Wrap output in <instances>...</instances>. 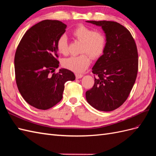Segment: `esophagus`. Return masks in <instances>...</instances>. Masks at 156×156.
I'll return each instance as SVG.
<instances>
[{
	"mask_svg": "<svg viewBox=\"0 0 156 156\" xmlns=\"http://www.w3.org/2000/svg\"><path fill=\"white\" fill-rule=\"evenodd\" d=\"M75 76H76V78L77 79H79V78H81L83 77V74H78V73H76L75 74Z\"/></svg>",
	"mask_w": 156,
	"mask_h": 156,
	"instance_id": "esophagus-1",
	"label": "esophagus"
}]
</instances>
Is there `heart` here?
Masks as SVG:
<instances>
[{
	"label": "heart",
	"instance_id": "heart-1",
	"mask_svg": "<svg viewBox=\"0 0 156 156\" xmlns=\"http://www.w3.org/2000/svg\"><path fill=\"white\" fill-rule=\"evenodd\" d=\"M73 34L80 41L82 42L80 53L78 56H72L64 58L62 66L66 69L75 73H81L89 66L91 59L100 57L105 51L107 45L105 35L100 31H94V30L84 26H80L75 28ZM69 43L66 35L63 34L59 37L57 42V49L59 53H68Z\"/></svg>",
	"mask_w": 156,
	"mask_h": 156
}]
</instances>
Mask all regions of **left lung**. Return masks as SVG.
<instances>
[{
	"mask_svg": "<svg viewBox=\"0 0 156 156\" xmlns=\"http://www.w3.org/2000/svg\"><path fill=\"white\" fill-rule=\"evenodd\" d=\"M101 26L107 45L92 68L97 75L86 92L87 103L97 110L111 111L123 104L134 84L138 69L136 45L130 31L116 22L86 21Z\"/></svg>",
	"mask_w": 156,
	"mask_h": 156,
	"instance_id": "8db88e82",
	"label": "left lung"
}]
</instances>
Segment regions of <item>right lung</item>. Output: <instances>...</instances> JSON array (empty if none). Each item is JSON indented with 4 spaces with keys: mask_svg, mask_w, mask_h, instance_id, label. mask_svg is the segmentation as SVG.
I'll list each match as a JSON object with an SVG mask.
<instances>
[{
    "mask_svg": "<svg viewBox=\"0 0 156 156\" xmlns=\"http://www.w3.org/2000/svg\"><path fill=\"white\" fill-rule=\"evenodd\" d=\"M66 25L45 20L33 26L23 35L14 57L16 81L24 100L35 108L46 110L61 100L67 81H73V72L55 70L59 62L57 42Z\"/></svg>",
    "mask_w": 156,
    "mask_h": 156,
    "instance_id": "right-lung-1",
    "label": "right lung"
}]
</instances>
